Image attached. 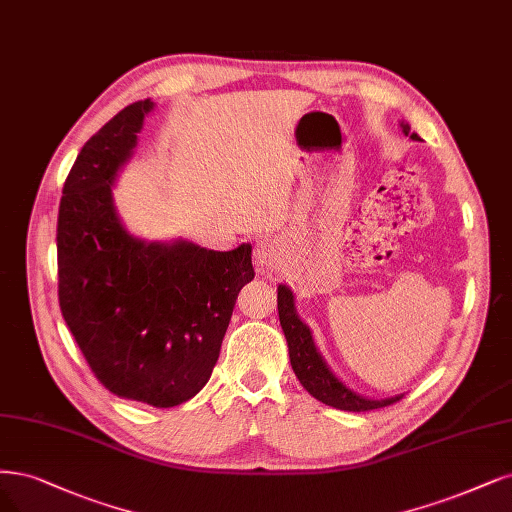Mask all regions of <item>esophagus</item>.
Segmentation results:
<instances>
[{
	"instance_id": "obj_1",
	"label": "esophagus",
	"mask_w": 512,
	"mask_h": 512,
	"mask_svg": "<svg viewBox=\"0 0 512 512\" xmlns=\"http://www.w3.org/2000/svg\"><path fill=\"white\" fill-rule=\"evenodd\" d=\"M277 243L273 239H260L254 245V262L258 271L271 269L277 260Z\"/></svg>"
}]
</instances>
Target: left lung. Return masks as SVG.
<instances>
[{
    "label": "left lung",
    "mask_w": 512,
    "mask_h": 512,
    "mask_svg": "<svg viewBox=\"0 0 512 512\" xmlns=\"http://www.w3.org/2000/svg\"><path fill=\"white\" fill-rule=\"evenodd\" d=\"M400 129L404 135L415 139V142L419 139L417 133H411V127L404 120L400 122ZM277 311H279V324L284 328L286 341H288L290 364L294 368L298 381L303 383V387L313 398L328 404V407L341 409V411H354V413L390 407V404L402 398L400 394L392 398L370 400L356 392H351L349 387H345L337 377H334L330 373V368L326 366V362L322 360L320 351L315 349L311 330L307 328V324L301 322V317L296 315L294 296L288 286L277 288Z\"/></svg>",
    "instance_id": "8db88e82"
}]
</instances>
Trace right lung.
Segmentation results:
<instances>
[{
	"instance_id": "1",
	"label": "right lung",
	"mask_w": 512,
	"mask_h": 512,
	"mask_svg": "<svg viewBox=\"0 0 512 512\" xmlns=\"http://www.w3.org/2000/svg\"><path fill=\"white\" fill-rule=\"evenodd\" d=\"M154 108L127 105L80 150L59 205V305L99 383L169 409L203 390L239 290L254 279L252 245L214 252L148 243L120 224L112 186Z\"/></svg>"
}]
</instances>
